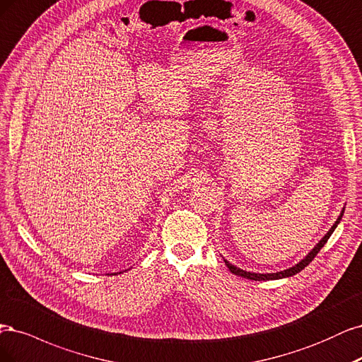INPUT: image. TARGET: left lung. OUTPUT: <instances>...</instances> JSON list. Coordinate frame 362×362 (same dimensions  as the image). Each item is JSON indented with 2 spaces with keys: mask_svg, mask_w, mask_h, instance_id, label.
Instances as JSON below:
<instances>
[{
  "mask_svg": "<svg viewBox=\"0 0 362 362\" xmlns=\"http://www.w3.org/2000/svg\"><path fill=\"white\" fill-rule=\"evenodd\" d=\"M343 214H344V211L341 212V215L338 216V219L335 221V224L331 227V230L326 233L325 235V238L316 245V247H314L310 252H308V255L307 257L304 259V260H300L298 264H295V266H291V267H288V269H286V271H281V272H276V274H254V272H247V271H242V269H239V267H236L235 264H231V263H228L227 260H224L226 262V264H227V267L230 269V272L231 274H235V275H238V276H242V278H248V279H254V281H267V279H279V278H287V276H291V275H296L298 272H300L302 269H304V267H307L308 264H310V262H313V259L316 257V255L319 254V251L323 248V245L328 242V239H329V236L332 235L334 233V230H335V227L340 224V221H341V216H343Z\"/></svg>",
  "mask_w": 362,
  "mask_h": 362,
  "instance_id": "1",
  "label": "left lung"
}]
</instances>
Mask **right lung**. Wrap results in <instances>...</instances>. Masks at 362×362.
Returning <instances> with one entry per match:
<instances>
[{
  "mask_svg": "<svg viewBox=\"0 0 362 362\" xmlns=\"http://www.w3.org/2000/svg\"><path fill=\"white\" fill-rule=\"evenodd\" d=\"M120 274H122V272H120Z\"/></svg>",
  "mask_w": 362,
  "mask_h": 362,
  "instance_id": "add662e5",
  "label": "right lung"
}]
</instances>
